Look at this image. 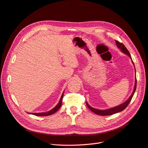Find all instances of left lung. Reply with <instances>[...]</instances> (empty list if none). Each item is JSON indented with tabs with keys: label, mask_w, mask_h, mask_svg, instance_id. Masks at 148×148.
<instances>
[{
	"label": "left lung",
	"mask_w": 148,
	"mask_h": 148,
	"mask_svg": "<svg viewBox=\"0 0 148 148\" xmlns=\"http://www.w3.org/2000/svg\"><path fill=\"white\" fill-rule=\"evenodd\" d=\"M115 42H116V45H117V46L118 47V48H119L121 49L122 52L124 53L125 54H126L128 56H130V58H131V54H130V52L128 51V50L125 47L124 45L122 43H120V42L117 41V40H115ZM132 63H133V62H132ZM136 87H137V79L136 78V82H135L134 91H133L132 95L130 96V97L125 102H124L123 103H122V104H121V105H119L116 107L108 109V110H97V109H95V108H93L91 107L87 103H86V105L89 108L90 110L92 111L95 114L100 115H110L114 114L115 113L119 112L120 111H123L125 109L127 106V105H129V103H130V101H131V99L133 97V95L134 94V92H135V91H136Z\"/></svg>",
	"instance_id": "left-lung-1"
}]
</instances>
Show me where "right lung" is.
Instances as JSON below:
<instances>
[{
	"label": "right lung",
	"instance_id": "1",
	"mask_svg": "<svg viewBox=\"0 0 148 148\" xmlns=\"http://www.w3.org/2000/svg\"><path fill=\"white\" fill-rule=\"evenodd\" d=\"M63 93L62 94V97L60 98V100L59 102V103L56 105V107H54L53 110H51V111H49V112H42V113H29V114H32L33 115H36V116H47V115H49L53 114L55 112H56L57 111L59 110V108L61 107L62 104V99H63Z\"/></svg>",
	"mask_w": 148,
	"mask_h": 148
}]
</instances>
